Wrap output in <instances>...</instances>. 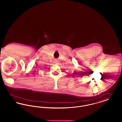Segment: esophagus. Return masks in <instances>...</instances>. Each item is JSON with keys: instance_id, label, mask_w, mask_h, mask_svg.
<instances>
[{"instance_id": "esophagus-1", "label": "esophagus", "mask_w": 122, "mask_h": 122, "mask_svg": "<svg viewBox=\"0 0 122 122\" xmlns=\"http://www.w3.org/2000/svg\"><path fill=\"white\" fill-rule=\"evenodd\" d=\"M55 63H56V64H58V61H56Z\"/></svg>"}]
</instances>
